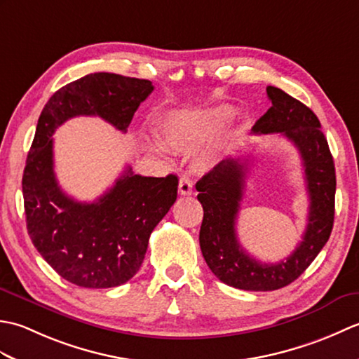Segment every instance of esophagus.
I'll use <instances>...</instances> for the list:
<instances>
[{
  "mask_svg": "<svg viewBox=\"0 0 359 359\" xmlns=\"http://www.w3.org/2000/svg\"><path fill=\"white\" fill-rule=\"evenodd\" d=\"M179 193L182 196L193 194V182L188 177H185V175L184 177H180V180H179Z\"/></svg>",
  "mask_w": 359,
  "mask_h": 359,
  "instance_id": "1",
  "label": "esophagus"
}]
</instances>
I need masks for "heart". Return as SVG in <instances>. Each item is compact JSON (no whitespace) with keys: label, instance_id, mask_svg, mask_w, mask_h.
I'll return each instance as SVG.
<instances>
[{"label":"heart","instance_id":"heart-1","mask_svg":"<svg viewBox=\"0 0 359 359\" xmlns=\"http://www.w3.org/2000/svg\"><path fill=\"white\" fill-rule=\"evenodd\" d=\"M230 111L225 108H210L194 112H172L160 125V140L168 149L177 152H191L207 142L222 128ZM212 154L202 157L203 163H210Z\"/></svg>","mask_w":359,"mask_h":359}]
</instances>
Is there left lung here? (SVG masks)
Listing matches in <instances>:
<instances>
[{
	"instance_id": "8db88e82",
	"label": "left lung",
	"mask_w": 359,
	"mask_h": 359,
	"mask_svg": "<svg viewBox=\"0 0 359 359\" xmlns=\"http://www.w3.org/2000/svg\"><path fill=\"white\" fill-rule=\"evenodd\" d=\"M266 95L271 108L251 131L280 133L299 151L310 199L307 226L299 245L276 264L257 261L241 247L236 219L245 188L247 162L225 158L196 184L197 199L203 208L199 242L205 262L224 284L250 292H271L299 278L329 241L334 219L337 175L321 123L313 111L282 89L269 86Z\"/></svg>"
}]
</instances>
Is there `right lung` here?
<instances>
[{"label": "right lung", "instance_id": "add662e5", "mask_svg": "<svg viewBox=\"0 0 359 359\" xmlns=\"http://www.w3.org/2000/svg\"><path fill=\"white\" fill-rule=\"evenodd\" d=\"M152 90L149 80L89 74L58 89L38 118L22 174L27 233L44 261L79 287H118L139 271L152 230L177 199L179 179L144 177L128 166L95 202H77L53 172L52 135L77 116L102 117L126 133Z\"/></svg>", "mask_w": 359, "mask_h": 359}]
</instances>
